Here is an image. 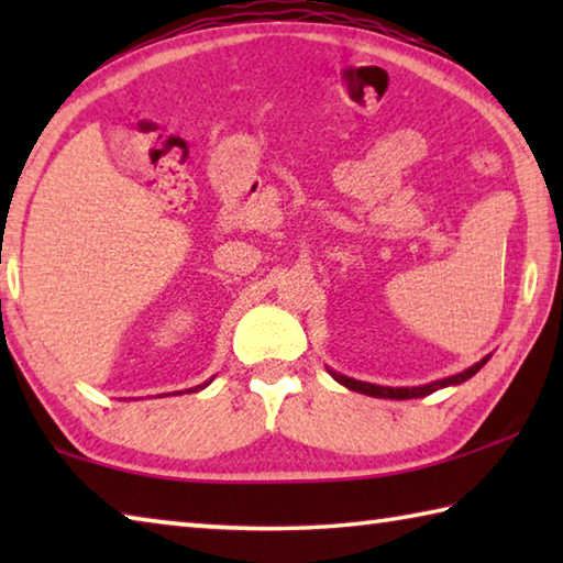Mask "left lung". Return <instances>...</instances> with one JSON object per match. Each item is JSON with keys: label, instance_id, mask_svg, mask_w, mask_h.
Instances as JSON below:
<instances>
[{"label": "left lung", "instance_id": "1", "mask_svg": "<svg viewBox=\"0 0 563 563\" xmlns=\"http://www.w3.org/2000/svg\"><path fill=\"white\" fill-rule=\"evenodd\" d=\"M487 360L489 357H484L482 362H476V365H472L470 369H464V373H460V375H452V377H446V379H437V383L422 385V387H379V385L360 383V379H352V377H345V375H338V373H332V369H330V375L335 377L340 385H345L347 389H352V393H362V395H369V397H385V399H412V397L432 395V393H437V389H442V387L464 383V379H470L472 375L479 373V369L484 367V362H487Z\"/></svg>", "mask_w": 563, "mask_h": 563}]
</instances>
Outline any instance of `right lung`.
<instances>
[{
  "label": "right lung",
  "instance_id": "add662e5",
  "mask_svg": "<svg viewBox=\"0 0 563 563\" xmlns=\"http://www.w3.org/2000/svg\"><path fill=\"white\" fill-rule=\"evenodd\" d=\"M208 385V383H206ZM198 389H201V387H194V389H190V393H198Z\"/></svg>",
  "mask_w": 563,
  "mask_h": 563
}]
</instances>
